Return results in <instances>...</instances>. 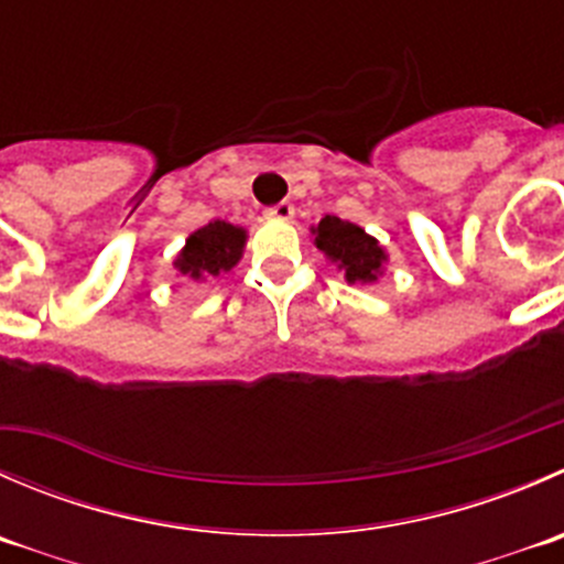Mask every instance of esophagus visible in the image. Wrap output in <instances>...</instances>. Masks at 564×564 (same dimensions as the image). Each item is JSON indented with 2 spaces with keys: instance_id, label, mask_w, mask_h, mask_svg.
Instances as JSON below:
<instances>
[{
  "instance_id": "34e87169",
  "label": "esophagus",
  "mask_w": 564,
  "mask_h": 564,
  "mask_svg": "<svg viewBox=\"0 0 564 564\" xmlns=\"http://www.w3.org/2000/svg\"><path fill=\"white\" fill-rule=\"evenodd\" d=\"M294 215V206L289 204V200H281V204L270 206V209L264 212V217H270V220H292Z\"/></svg>"
}]
</instances>
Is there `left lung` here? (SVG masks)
<instances>
[{
    "instance_id": "8db88e82",
    "label": "left lung",
    "mask_w": 564,
    "mask_h": 564,
    "mask_svg": "<svg viewBox=\"0 0 564 564\" xmlns=\"http://www.w3.org/2000/svg\"><path fill=\"white\" fill-rule=\"evenodd\" d=\"M314 231V245L344 272L347 283H375L388 261L386 250L375 237L355 223L325 215Z\"/></svg>"
}]
</instances>
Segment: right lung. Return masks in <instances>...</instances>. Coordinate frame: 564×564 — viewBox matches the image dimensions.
Segmentation results:
<instances>
[{
    "label": "right lung",
    "instance_id": "add662e5",
    "mask_svg": "<svg viewBox=\"0 0 564 564\" xmlns=\"http://www.w3.org/2000/svg\"><path fill=\"white\" fill-rule=\"evenodd\" d=\"M245 242H248V231L239 226H231L226 220H215L209 226L198 228L189 234L187 245L182 248L176 259V270L182 275L193 278V281H204V278H217L220 272H228L237 267L242 259Z\"/></svg>",
    "mask_w": 564,
    "mask_h": 564
}]
</instances>
